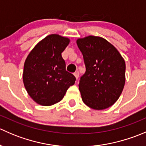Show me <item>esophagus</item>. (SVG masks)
I'll use <instances>...</instances> for the list:
<instances>
[{"mask_svg":"<svg viewBox=\"0 0 146 146\" xmlns=\"http://www.w3.org/2000/svg\"><path fill=\"white\" fill-rule=\"evenodd\" d=\"M74 76H75V77H76V79L78 78V77H79V72L78 71H76V72H75V73H74Z\"/></svg>","mask_w":146,"mask_h":146,"instance_id":"1","label":"esophagus"}]
</instances>
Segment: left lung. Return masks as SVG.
Returning <instances> with one entry per match:
<instances>
[{"label": "left lung", "mask_w": 146, "mask_h": 146, "mask_svg": "<svg viewBox=\"0 0 146 146\" xmlns=\"http://www.w3.org/2000/svg\"><path fill=\"white\" fill-rule=\"evenodd\" d=\"M76 43L86 67L78 85L82 101L93 110H105L117 101L123 91L124 59L114 46L100 36L79 38Z\"/></svg>", "instance_id": "obj_1"}]
</instances>
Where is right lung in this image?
I'll return each instance as SVG.
<instances>
[{
  "instance_id": "1",
  "label": "right lung",
  "mask_w": 146,
  "mask_h": 146,
  "mask_svg": "<svg viewBox=\"0 0 146 146\" xmlns=\"http://www.w3.org/2000/svg\"><path fill=\"white\" fill-rule=\"evenodd\" d=\"M70 39L48 35L35 46L25 61L23 82L28 95L37 104L51 106L64 98L76 78L66 70L61 53Z\"/></svg>"
}]
</instances>
